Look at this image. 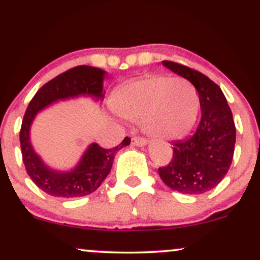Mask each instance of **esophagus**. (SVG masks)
<instances>
[{"mask_svg":"<svg viewBox=\"0 0 260 260\" xmlns=\"http://www.w3.org/2000/svg\"><path fill=\"white\" fill-rule=\"evenodd\" d=\"M132 144L133 146H137V147H143L147 144V139H144L142 137H133Z\"/></svg>","mask_w":260,"mask_h":260,"instance_id":"1","label":"esophagus"}]
</instances>
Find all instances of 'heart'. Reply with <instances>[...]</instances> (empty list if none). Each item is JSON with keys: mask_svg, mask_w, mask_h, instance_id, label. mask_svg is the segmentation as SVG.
Instances as JSON below:
<instances>
[{"mask_svg": "<svg viewBox=\"0 0 260 260\" xmlns=\"http://www.w3.org/2000/svg\"><path fill=\"white\" fill-rule=\"evenodd\" d=\"M112 107L123 118L142 119L147 135L176 139L194 124L199 98L193 84L184 78L148 76L121 87Z\"/></svg>", "mask_w": 260, "mask_h": 260, "instance_id": "heart-1", "label": "heart"}]
</instances>
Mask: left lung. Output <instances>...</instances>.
Returning a JSON list of instances; mask_svg holds the SVG:
<instances>
[{
  "mask_svg": "<svg viewBox=\"0 0 260 260\" xmlns=\"http://www.w3.org/2000/svg\"><path fill=\"white\" fill-rule=\"evenodd\" d=\"M162 64L185 78L199 94L202 118L194 135L173 143V158L158 168L171 189L198 196L217 187L228 173L234 154L236 125L222 89L198 71L171 61Z\"/></svg>",
  "mask_w": 260,
  "mask_h": 260,
  "instance_id": "8db88e82",
  "label": "left lung"
}]
</instances>
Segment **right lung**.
Instances as JSON below:
<instances>
[{"instance_id": "obj_1", "label": "right lung", "mask_w": 260, "mask_h": 260, "mask_svg": "<svg viewBox=\"0 0 260 260\" xmlns=\"http://www.w3.org/2000/svg\"><path fill=\"white\" fill-rule=\"evenodd\" d=\"M106 77V71L91 66L71 68L43 84L26 109L20 132L22 158L28 176L47 194L73 198L93 193L111 172L116 153L131 143L128 137L111 149L91 143L77 165L68 171H59L46 165L31 143V125L40 112L58 101L71 98L91 97L94 101H103L106 93L103 80Z\"/></svg>"}]
</instances>
